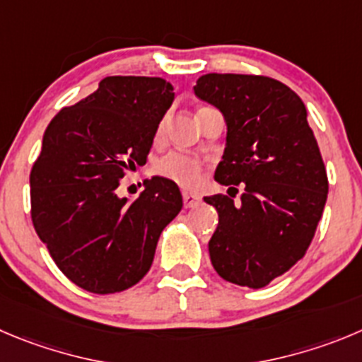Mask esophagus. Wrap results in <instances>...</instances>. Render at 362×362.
<instances>
[{
  "mask_svg": "<svg viewBox=\"0 0 362 362\" xmlns=\"http://www.w3.org/2000/svg\"><path fill=\"white\" fill-rule=\"evenodd\" d=\"M200 204H202L200 194H194V192H184V205H185V207L192 209V207H198Z\"/></svg>",
  "mask_w": 362,
  "mask_h": 362,
  "instance_id": "34e87169",
  "label": "esophagus"
}]
</instances>
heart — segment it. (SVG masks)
Listing matches in <instances>:
<instances>
[{
	"label": "heart",
	"instance_id": "b5f03b06",
	"mask_svg": "<svg viewBox=\"0 0 362 362\" xmlns=\"http://www.w3.org/2000/svg\"><path fill=\"white\" fill-rule=\"evenodd\" d=\"M162 128H164V123H160V127H158V134L162 132ZM155 173L182 185V187L192 189L200 185L202 177H204V165L198 158L191 157V155L173 151V153H168L157 162Z\"/></svg>",
	"mask_w": 362,
	"mask_h": 362
}]
</instances>
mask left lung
I'll return each instance as SVG.
<instances>
[{
	"instance_id": "left-lung-1",
	"label": "left lung",
	"mask_w": 362,
	"mask_h": 362,
	"mask_svg": "<svg viewBox=\"0 0 362 362\" xmlns=\"http://www.w3.org/2000/svg\"><path fill=\"white\" fill-rule=\"evenodd\" d=\"M194 94L227 123L214 178L230 185V197L204 198L219 216L211 262L221 279L261 289L305 255L327 202L325 164L305 105L288 86L257 74H204ZM235 185L243 187L238 204Z\"/></svg>"
}]
</instances>
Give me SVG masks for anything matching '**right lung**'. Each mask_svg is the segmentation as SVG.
<instances>
[{
	"label": "right lung",
	"mask_w": 362,
	"mask_h": 362,
	"mask_svg": "<svg viewBox=\"0 0 362 362\" xmlns=\"http://www.w3.org/2000/svg\"><path fill=\"white\" fill-rule=\"evenodd\" d=\"M173 100L164 78L107 76L44 132L30 173L33 227L60 272L86 291L109 295L139 282L180 212V189L164 177L144 180L132 202L116 192L124 171L146 164Z\"/></svg>",
	"instance_id": "obj_1"
}]
</instances>
